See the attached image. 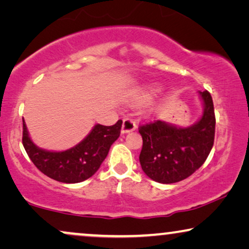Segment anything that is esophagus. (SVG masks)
Instances as JSON below:
<instances>
[{
	"label": "esophagus",
	"instance_id": "34e87169",
	"mask_svg": "<svg viewBox=\"0 0 249 249\" xmlns=\"http://www.w3.org/2000/svg\"><path fill=\"white\" fill-rule=\"evenodd\" d=\"M136 127H137V124H136V121L132 120V119H129V118H125L124 119V122H122V134H128V132H131L134 131Z\"/></svg>",
	"mask_w": 249,
	"mask_h": 249
}]
</instances>
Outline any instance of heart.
I'll list each match as a JSON object with an SVG mask.
<instances>
[{
  "label": "heart",
  "mask_w": 249,
  "mask_h": 249,
  "mask_svg": "<svg viewBox=\"0 0 249 249\" xmlns=\"http://www.w3.org/2000/svg\"><path fill=\"white\" fill-rule=\"evenodd\" d=\"M148 96H149V94H146V95H145V96H144V97H145V98H146V97H148Z\"/></svg>",
  "instance_id": "heart-1"
}]
</instances>
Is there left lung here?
<instances>
[{
  "instance_id": "8db88e82",
  "label": "left lung",
  "mask_w": 249,
  "mask_h": 249,
  "mask_svg": "<svg viewBox=\"0 0 249 249\" xmlns=\"http://www.w3.org/2000/svg\"><path fill=\"white\" fill-rule=\"evenodd\" d=\"M203 114L189 127L158 120L139 127L142 148L139 155L145 175L160 183H175L188 178L206 161L214 144L215 115L212 96L198 91Z\"/></svg>"
}]
</instances>
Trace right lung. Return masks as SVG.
<instances>
[{
    "instance_id": "right-lung-1",
    "label": "right lung",
    "mask_w": 249,
    "mask_h": 249,
    "mask_svg": "<svg viewBox=\"0 0 249 249\" xmlns=\"http://www.w3.org/2000/svg\"><path fill=\"white\" fill-rule=\"evenodd\" d=\"M122 120L113 125L95 124L91 131L73 147L62 152L46 151L34 144L22 120V144L37 169L51 179L77 183L90 178L100 169L111 145L120 136Z\"/></svg>"
}]
</instances>
